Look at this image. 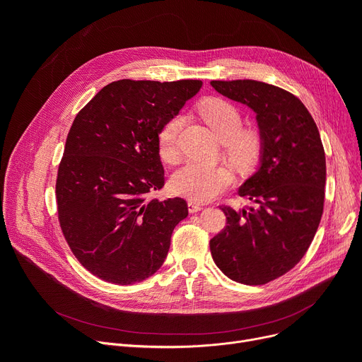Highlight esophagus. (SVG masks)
<instances>
[{"mask_svg":"<svg viewBox=\"0 0 362 362\" xmlns=\"http://www.w3.org/2000/svg\"><path fill=\"white\" fill-rule=\"evenodd\" d=\"M187 206H189V211H191V213H198V211H201L202 208H204L202 204H198L195 201H189Z\"/></svg>","mask_w":362,"mask_h":362,"instance_id":"1","label":"esophagus"}]
</instances>
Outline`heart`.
<instances>
[{"label": "heart", "mask_w": 362, "mask_h": 362, "mask_svg": "<svg viewBox=\"0 0 362 362\" xmlns=\"http://www.w3.org/2000/svg\"><path fill=\"white\" fill-rule=\"evenodd\" d=\"M199 114L216 138L224 144V154L238 168H248L259 152V135L242 127V114L236 105L223 98H208L199 104ZM183 116L171 117L158 133V152L163 160L175 161ZM232 183V173L223 165H205L189 161L171 177L173 191L192 201L206 202Z\"/></svg>", "instance_id": "b5f03b06"}]
</instances>
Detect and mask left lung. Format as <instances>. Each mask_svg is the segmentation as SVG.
Here are the masks:
<instances>
[{
    "mask_svg": "<svg viewBox=\"0 0 362 362\" xmlns=\"http://www.w3.org/2000/svg\"><path fill=\"white\" fill-rule=\"evenodd\" d=\"M255 112L258 167L239 187L255 206H221L226 229L210 240L217 267L243 284L269 283L305 255L322 216L326 156L317 124L295 95L259 81H211Z\"/></svg>",
    "mask_w": 362,
    "mask_h": 362,
    "instance_id": "8db88e82",
    "label": "left lung"
}]
</instances>
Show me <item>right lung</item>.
<instances>
[{
	"instance_id": "add662e5",
	"label": "right lung",
	"mask_w": 362,
	"mask_h": 362,
	"mask_svg": "<svg viewBox=\"0 0 362 362\" xmlns=\"http://www.w3.org/2000/svg\"><path fill=\"white\" fill-rule=\"evenodd\" d=\"M201 86V81H117L76 116L55 195L70 250L93 276L133 284L163 265L187 204L145 195L164 186L161 127Z\"/></svg>"
}]
</instances>
